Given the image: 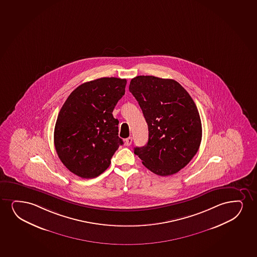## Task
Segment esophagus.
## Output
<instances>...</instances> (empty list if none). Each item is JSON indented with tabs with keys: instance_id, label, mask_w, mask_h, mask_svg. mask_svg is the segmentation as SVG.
I'll list each match as a JSON object with an SVG mask.
<instances>
[{
	"instance_id": "obj_1",
	"label": "esophagus",
	"mask_w": 257,
	"mask_h": 257,
	"mask_svg": "<svg viewBox=\"0 0 257 257\" xmlns=\"http://www.w3.org/2000/svg\"><path fill=\"white\" fill-rule=\"evenodd\" d=\"M132 141H133V138H132V137H128V138H127V139L125 140V144H126L127 146H130L131 143H132Z\"/></svg>"
}]
</instances>
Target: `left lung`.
<instances>
[{
	"instance_id": "left-lung-1",
	"label": "left lung",
	"mask_w": 257,
	"mask_h": 257,
	"mask_svg": "<svg viewBox=\"0 0 257 257\" xmlns=\"http://www.w3.org/2000/svg\"><path fill=\"white\" fill-rule=\"evenodd\" d=\"M130 91L149 127L148 143L134 152L156 175L179 172L197 153L202 141L201 118L191 96L175 80L152 75L132 79Z\"/></svg>"
}]
</instances>
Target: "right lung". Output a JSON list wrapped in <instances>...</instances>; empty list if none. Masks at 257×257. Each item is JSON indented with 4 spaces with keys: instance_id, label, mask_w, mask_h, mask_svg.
I'll use <instances>...</instances> for the list:
<instances>
[{
    "instance_id": "add662e5",
    "label": "right lung",
    "mask_w": 257,
    "mask_h": 257,
    "mask_svg": "<svg viewBox=\"0 0 257 257\" xmlns=\"http://www.w3.org/2000/svg\"><path fill=\"white\" fill-rule=\"evenodd\" d=\"M126 79L102 77L75 88L55 122L54 143L66 168L81 178L100 176L123 142L112 112L125 94Z\"/></svg>"
}]
</instances>
